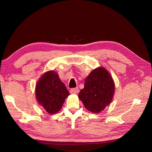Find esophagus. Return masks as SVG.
<instances>
[{
    "label": "esophagus",
    "mask_w": 152,
    "mask_h": 152,
    "mask_svg": "<svg viewBox=\"0 0 152 152\" xmlns=\"http://www.w3.org/2000/svg\"><path fill=\"white\" fill-rule=\"evenodd\" d=\"M78 91H79L78 88H72L70 90V93H71V94H76V93L78 92Z\"/></svg>",
    "instance_id": "esophagus-1"
}]
</instances>
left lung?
Wrapping results in <instances>:
<instances>
[{"label": "left lung", "mask_w": 152, "mask_h": 152, "mask_svg": "<svg viewBox=\"0 0 152 152\" xmlns=\"http://www.w3.org/2000/svg\"><path fill=\"white\" fill-rule=\"evenodd\" d=\"M115 91V83L108 71L99 66L91 71L80 90L79 99L88 110L99 114L110 104Z\"/></svg>", "instance_id": "obj_1"}]
</instances>
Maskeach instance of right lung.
I'll return each instance as SVG.
<instances>
[{
    "label": "right lung",
    "instance_id": "add662e5",
    "mask_svg": "<svg viewBox=\"0 0 152 152\" xmlns=\"http://www.w3.org/2000/svg\"><path fill=\"white\" fill-rule=\"evenodd\" d=\"M35 95L38 104L48 114H53L62 108L69 92L58 74L54 70H49L44 73L37 82Z\"/></svg>",
    "mask_w": 152,
    "mask_h": 152
}]
</instances>
